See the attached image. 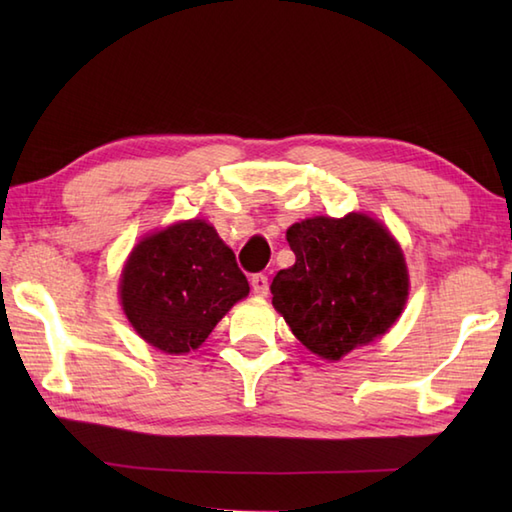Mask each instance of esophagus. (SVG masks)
<instances>
[{
    "label": "esophagus",
    "instance_id": "34e87169",
    "mask_svg": "<svg viewBox=\"0 0 512 512\" xmlns=\"http://www.w3.org/2000/svg\"><path fill=\"white\" fill-rule=\"evenodd\" d=\"M250 286H253V292L259 297H266L268 295V277L264 273H257L250 277Z\"/></svg>",
    "mask_w": 512,
    "mask_h": 512
}]
</instances>
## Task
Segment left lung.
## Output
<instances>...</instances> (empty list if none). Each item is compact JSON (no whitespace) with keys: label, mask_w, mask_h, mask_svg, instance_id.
Masks as SVG:
<instances>
[{"label":"left lung","mask_w":512,"mask_h":512,"mask_svg":"<svg viewBox=\"0 0 512 512\" xmlns=\"http://www.w3.org/2000/svg\"><path fill=\"white\" fill-rule=\"evenodd\" d=\"M295 264L270 292L292 334L328 361L385 334L407 301L402 250L387 228L361 213L312 217L288 228Z\"/></svg>","instance_id":"8db88e82"}]
</instances>
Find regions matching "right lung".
<instances>
[{
  "label": "right lung",
  "mask_w": 512,
  "mask_h": 512,
  "mask_svg": "<svg viewBox=\"0 0 512 512\" xmlns=\"http://www.w3.org/2000/svg\"><path fill=\"white\" fill-rule=\"evenodd\" d=\"M248 290L233 250L215 228L189 220L145 237L132 250L121 301L129 323L147 343L167 354H184L200 347Z\"/></svg>",
  "instance_id": "obj_1"
}]
</instances>
